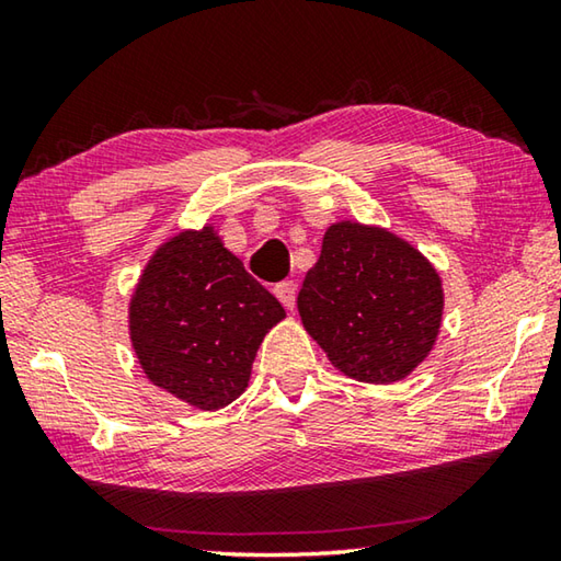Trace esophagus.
<instances>
[{
    "mask_svg": "<svg viewBox=\"0 0 561 561\" xmlns=\"http://www.w3.org/2000/svg\"><path fill=\"white\" fill-rule=\"evenodd\" d=\"M274 294H277V299L284 304V307L294 309V301H297V284H294V282H279L277 287H274Z\"/></svg>",
    "mask_w": 561,
    "mask_h": 561,
    "instance_id": "obj_1",
    "label": "esophagus"
}]
</instances>
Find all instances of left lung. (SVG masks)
I'll list each match as a JSON object with an SVG mask.
<instances>
[{"label": "left lung", "mask_w": 561, "mask_h": 561, "mask_svg": "<svg viewBox=\"0 0 561 561\" xmlns=\"http://www.w3.org/2000/svg\"><path fill=\"white\" fill-rule=\"evenodd\" d=\"M297 307L304 329L341 374L393 383L438 339L443 284L413 244L383 227L344 220L327 230Z\"/></svg>", "instance_id": "left-lung-1"}]
</instances>
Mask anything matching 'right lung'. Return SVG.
<instances>
[{
  "label": "right lung",
  "mask_w": 561,
  "mask_h": 561,
  "mask_svg": "<svg viewBox=\"0 0 561 561\" xmlns=\"http://www.w3.org/2000/svg\"><path fill=\"white\" fill-rule=\"evenodd\" d=\"M284 317L207 225L158 247L130 297L128 329L150 381L217 411L244 393L262 339Z\"/></svg>",
  "instance_id": "obj_1"
}]
</instances>
